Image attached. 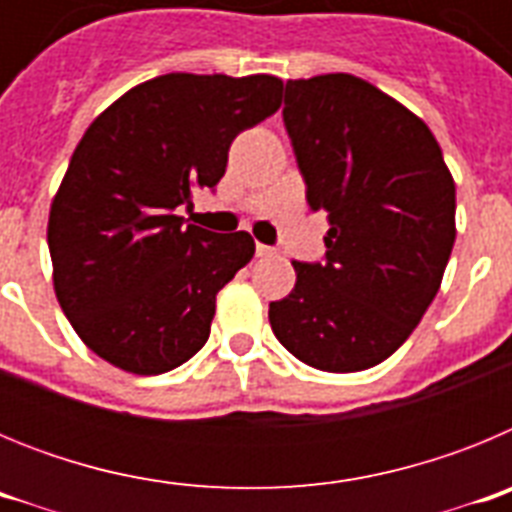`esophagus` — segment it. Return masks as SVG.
Masks as SVG:
<instances>
[{
  "mask_svg": "<svg viewBox=\"0 0 512 512\" xmlns=\"http://www.w3.org/2000/svg\"><path fill=\"white\" fill-rule=\"evenodd\" d=\"M274 248L271 246H264V243H259V246H256V256H259V259H266V256H274Z\"/></svg>",
  "mask_w": 512,
  "mask_h": 512,
  "instance_id": "1",
  "label": "esophagus"
}]
</instances>
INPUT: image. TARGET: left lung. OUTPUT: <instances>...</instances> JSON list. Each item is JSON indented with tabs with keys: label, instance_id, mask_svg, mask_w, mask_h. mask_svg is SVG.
<instances>
[{
	"label": "left lung",
	"instance_id": "left-lung-1",
	"mask_svg": "<svg viewBox=\"0 0 512 512\" xmlns=\"http://www.w3.org/2000/svg\"><path fill=\"white\" fill-rule=\"evenodd\" d=\"M284 128L328 212L325 261L302 264L269 305L289 354L320 372H361L392 356L441 287L456 238V187L418 115L351 74L287 81Z\"/></svg>",
	"mask_w": 512,
	"mask_h": 512
}]
</instances>
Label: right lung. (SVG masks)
I'll return each mask as SVG.
<instances>
[{"label": "right lung", "instance_id": "right-lung-1", "mask_svg": "<svg viewBox=\"0 0 512 512\" xmlns=\"http://www.w3.org/2000/svg\"><path fill=\"white\" fill-rule=\"evenodd\" d=\"M282 79L166 74L112 102L79 140L51 205L53 287L79 338L130 374H164L210 338L217 292L253 259L246 230L184 225L230 143L279 110Z\"/></svg>", "mask_w": 512, "mask_h": 512}]
</instances>
